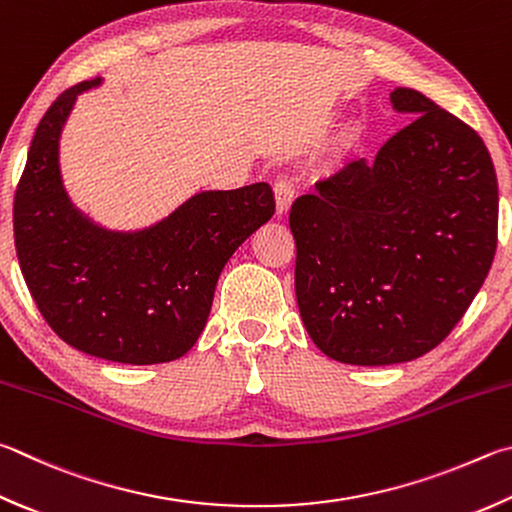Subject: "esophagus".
<instances>
[{"label":"esophagus","instance_id":"34e87169","mask_svg":"<svg viewBox=\"0 0 512 512\" xmlns=\"http://www.w3.org/2000/svg\"><path fill=\"white\" fill-rule=\"evenodd\" d=\"M273 192H275V210H277V217H284L288 210H291V203L295 201V188L291 181L280 179L273 185Z\"/></svg>","mask_w":512,"mask_h":512}]
</instances>
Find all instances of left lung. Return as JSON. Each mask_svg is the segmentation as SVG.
I'll return each instance as SVG.
<instances>
[{
	"instance_id": "obj_1",
	"label": "left lung",
	"mask_w": 512,
	"mask_h": 512,
	"mask_svg": "<svg viewBox=\"0 0 512 512\" xmlns=\"http://www.w3.org/2000/svg\"><path fill=\"white\" fill-rule=\"evenodd\" d=\"M414 120L313 194L295 199V295L322 353L347 365H396L448 338L497 250V174L463 120L398 87Z\"/></svg>"
}]
</instances>
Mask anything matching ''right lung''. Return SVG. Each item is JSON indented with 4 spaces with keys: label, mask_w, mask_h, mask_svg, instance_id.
I'll return each mask as SVG.
<instances>
[{
    "label": "right lung",
    "mask_w": 512,
    "mask_h": 512,
    "mask_svg": "<svg viewBox=\"0 0 512 512\" xmlns=\"http://www.w3.org/2000/svg\"><path fill=\"white\" fill-rule=\"evenodd\" d=\"M42 116L13 203L15 248L42 318L89 356L156 365L188 353L212 309L232 253L275 212L268 183L199 192L159 224L107 230L73 206L60 174V134L76 98Z\"/></svg>",
    "instance_id": "obj_1"
}]
</instances>
